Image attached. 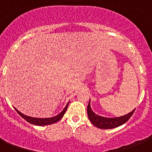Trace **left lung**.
Here are the masks:
<instances>
[{
    "mask_svg": "<svg viewBox=\"0 0 152 152\" xmlns=\"http://www.w3.org/2000/svg\"><path fill=\"white\" fill-rule=\"evenodd\" d=\"M135 109L132 112L129 113L128 114H126L124 116H120V117H114V118H108V117H104V116H101L95 113L91 109L90 101L87 107L88 116L90 121L94 126L100 129H112L121 126L131 117Z\"/></svg>",
    "mask_w": 152,
    "mask_h": 152,
    "instance_id": "1",
    "label": "left lung"
}]
</instances>
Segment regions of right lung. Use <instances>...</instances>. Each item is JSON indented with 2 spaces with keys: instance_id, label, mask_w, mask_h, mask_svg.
I'll list each match as a JSON object with an SVG mask.
<instances>
[{
  "instance_id": "add662e5",
  "label": "right lung",
  "mask_w": 152,
  "mask_h": 152,
  "mask_svg": "<svg viewBox=\"0 0 152 152\" xmlns=\"http://www.w3.org/2000/svg\"><path fill=\"white\" fill-rule=\"evenodd\" d=\"M68 103L67 104V106H65V108L63 110V111L61 113L56 115V116H53V117H50V118H36V117H32V116H26L25 114L22 113L21 112H19L18 110L15 108V110H16V112L19 114L20 116H22L24 120H26L27 122L30 123V124H33V125H36V126H45V125H50V124H55V123L58 122L59 120H61L64 113H66V110L67 109V106H68Z\"/></svg>"
}]
</instances>
